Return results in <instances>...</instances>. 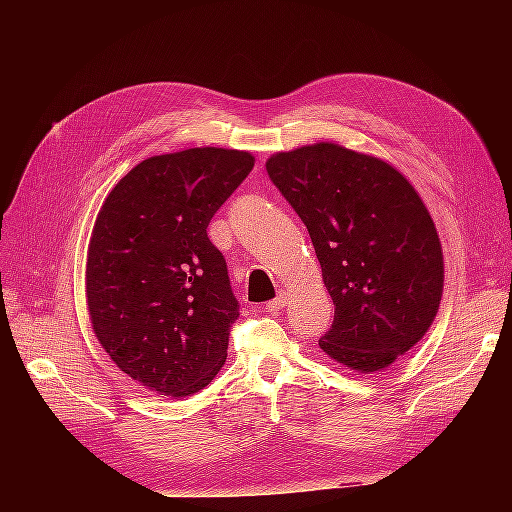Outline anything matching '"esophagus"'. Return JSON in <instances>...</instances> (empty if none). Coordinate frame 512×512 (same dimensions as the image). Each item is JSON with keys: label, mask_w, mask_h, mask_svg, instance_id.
<instances>
[{"label": "esophagus", "mask_w": 512, "mask_h": 512, "mask_svg": "<svg viewBox=\"0 0 512 512\" xmlns=\"http://www.w3.org/2000/svg\"><path fill=\"white\" fill-rule=\"evenodd\" d=\"M286 301H288L286 292H280V294H277V297H275L273 301H269V303H267V309H269L271 314H280L282 309H284V305H286Z\"/></svg>", "instance_id": "1"}]
</instances>
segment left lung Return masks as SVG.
<instances>
[{"label":"left lung","instance_id":"obj_1","mask_svg":"<svg viewBox=\"0 0 512 512\" xmlns=\"http://www.w3.org/2000/svg\"><path fill=\"white\" fill-rule=\"evenodd\" d=\"M267 173L312 237L335 318L318 344L371 374L421 342L438 314L444 262L410 181L335 143L275 153Z\"/></svg>","mask_w":512,"mask_h":512}]
</instances>
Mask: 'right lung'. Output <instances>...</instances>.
I'll list each match as a JSON object with an SVG mask.
<instances>
[{"label":"right lung","mask_w":512,"mask_h":512,"mask_svg":"<svg viewBox=\"0 0 512 512\" xmlns=\"http://www.w3.org/2000/svg\"><path fill=\"white\" fill-rule=\"evenodd\" d=\"M252 168V153L237 149L164 153L136 164L104 200L87 250L91 327L149 391L194 395L226 361L239 301L207 226Z\"/></svg>","instance_id":"1"}]
</instances>
